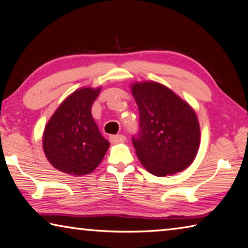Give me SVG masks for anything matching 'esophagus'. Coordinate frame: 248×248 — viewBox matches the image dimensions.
Returning a JSON list of instances; mask_svg holds the SVG:
<instances>
[{"instance_id":"34e87169","label":"esophagus","mask_w":248,"mask_h":248,"mask_svg":"<svg viewBox=\"0 0 248 248\" xmlns=\"http://www.w3.org/2000/svg\"><path fill=\"white\" fill-rule=\"evenodd\" d=\"M125 140V137L123 134H117V136H110L109 137V141L111 143H118V142H124Z\"/></svg>"}]
</instances>
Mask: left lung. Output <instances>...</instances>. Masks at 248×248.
<instances>
[{"mask_svg":"<svg viewBox=\"0 0 248 248\" xmlns=\"http://www.w3.org/2000/svg\"><path fill=\"white\" fill-rule=\"evenodd\" d=\"M131 93L140 114V132L132 138V143L141 164L161 177L186 170L200 145V125L194 108L157 82L133 83Z\"/></svg>","mask_w":248,"mask_h":248,"instance_id":"left-lung-1","label":"left lung"}]
</instances>
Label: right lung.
<instances>
[{
	"instance_id": "1",
	"label": "right lung",
	"mask_w": 248,
	"mask_h": 248,
	"mask_svg": "<svg viewBox=\"0 0 248 248\" xmlns=\"http://www.w3.org/2000/svg\"><path fill=\"white\" fill-rule=\"evenodd\" d=\"M102 87H82L69 95L46 124L43 148L54 169L72 176L93 171L102 162L109 142L92 117V105Z\"/></svg>"
}]
</instances>
